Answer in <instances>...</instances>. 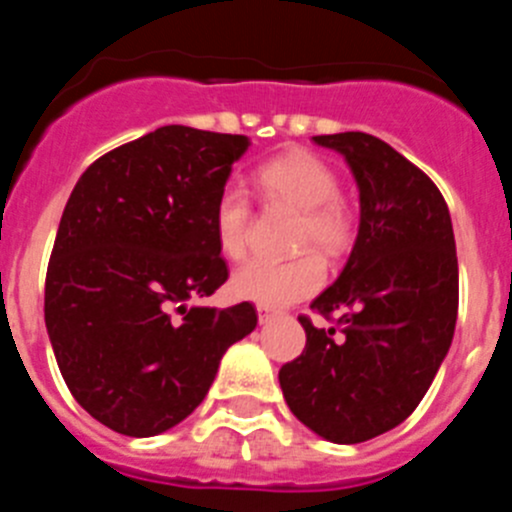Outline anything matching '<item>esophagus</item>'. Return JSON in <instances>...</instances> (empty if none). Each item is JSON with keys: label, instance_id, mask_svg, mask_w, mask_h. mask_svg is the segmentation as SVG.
<instances>
[{"label": "esophagus", "instance_id": "esophagus-1", "mask_svg": "<svg viewBox=\"0 0 512 512\" xmlns=\"http://www.w3.org/2000/svg\"><path fill=\"white\" fill-rule=\"evenodd\" d=\"M256 312H259V323L264 325V323H269V320H274L279 315L277 310H274V307H264V305H259L256 307Z\"/></svg>", "mask_w": 512, "mask_h": 512}]
</instances>
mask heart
<instances>
[{"label": "heart", "instance_id": "b5f03b06", "mask_svg": "<svg viewBox=\"0 0 512 512\" xmlns=\"http://www.w3.org/2000/svg\"><path fill=\"white\" fill-rule=\"evenodd\" d=\"M256 184L269 200L284 202L302 212L297 225V246H315L338 256L351 246L354 220L338 197V176L323 158L307 151H292L271 158L256 171ZM251 202L238 187L217 194L212 225L215 241L228 259H243L248 251ZM325 282V264L318 253H300L295 259H253L233 274V295L264 307H284L310 297Z\"/></svg>", "mask_w": 512, "mask_h": 512}]
</instances>
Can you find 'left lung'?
Masks as SVG:
<instances>
[{
	"instance_id": "left-lung-1",
	"label": "left lung",
	"mask_w": 512,
	"mask_h": 512,
	"mask_svg": "<svg viewBox=\"0 0 512 512\" xmlns=\"http://www.w3.org/2000/svg\"><path fill=\"white\" fill-rule=\"evenodd\" d=\"M346 158L359 187V233L338 279L312 300L341 328H305V351L279 369L289 410L333 443L392 431L431 387L454 338L459 261L436 184L384 140L315 135Z\"/></svg>"
}]
</instances>
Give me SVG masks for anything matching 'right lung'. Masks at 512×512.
<instances>
[{
  "mask_svg": "<svg viewBox=\"0 0 512 512\" xmlns=\"http://www.w3.org/2000/svg\"><path fill=\"white\" fill-rule=\"evenodd\" d=\"M248 146L164 125L97 158L66 202L45 328L71 395L122 436H158L192 415L225 351L256 328L251 302L189 305L228 279L212 212Z\"/></svg>",
  "mask_w": 512,
  "mask_h": 512,
  "instance_id": "obj_1",
  "label": "right lung"
}]
</instances>
